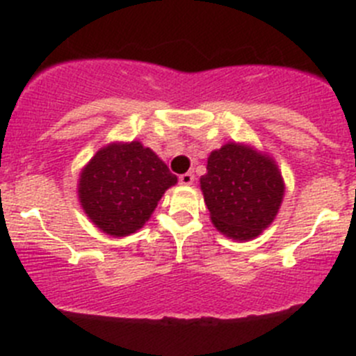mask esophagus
Here are the masks:
<instances>
[{
    "mask_svg": "<svg viewBox=\"0 0 356 356\" xmlns=\"http://www.w3.org/2000/svg\"><path fill=\"white\" fill-rule=\"evenodd\" d=\"M179 182L184 186H191L195 182V174L193 172H186V174L179 175Z\"/></svg>",
    "mask_w": 356,
    "mask_h": 356,
    "instance_id": "34e87169",
    "label": "esophagus"
}]
</instances>
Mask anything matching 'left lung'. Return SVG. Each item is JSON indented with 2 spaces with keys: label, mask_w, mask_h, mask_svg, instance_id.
<instances>
[{
  "label": "left lung",
  "mask_w": 356,
  "mask_h": 356,
  "mask_svg": "<svg viewBox=\"0 0 356 356\" xmlns=\"http://www.w3.org/2000/svg\"><path fill=\"white\" fill-rule=\"evenodd\" d=\"M200 184L215 227L238 241L260 236L274 222L284 196L275 161L239 143L210 153Z\"/></svg>",
  "instance_id": "obj_1"
}]
</instances>
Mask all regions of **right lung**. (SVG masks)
<instances>
[{"mask_svg": "<svg viewBox=\"0 0 356 356\" xmlns=\"http://www.w3.org/2000/svg\"><path fill=\"white\" fill-rule=\"evenodd\" d=\"M177 177L139 141L111 143L82 168L79 200L92 224L122 238L141 229Z\"/></svg>", "mask_w": 356, "mask_h": 356, "instance_id": "1", "label": "right lung"}]
</instances>
